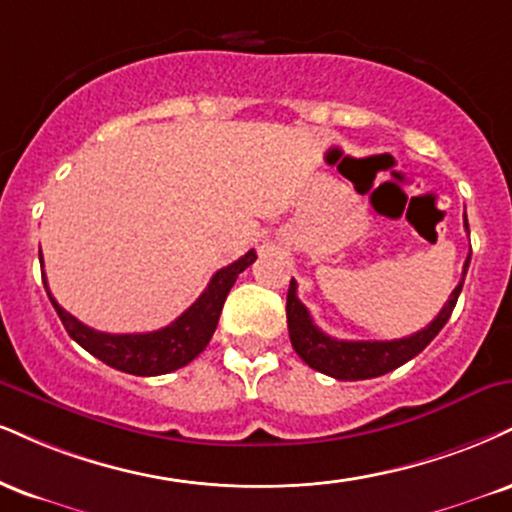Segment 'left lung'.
I'll return each mask as SVG.
<instances>
[{"label":"left lung","instance_id":"obj_1","mask_svg":"<svg viewBox=\"0 0 512 512\" xmlns=\"http://www.w3.org/2000/svg\"><path fill=\"white\" fill-rule=\"evenodd\" d=\"M465 229H467V217H465ZM470 231V229H467ZM470 257L467 255L465 267H463V279L458 286L453 288L451 298L443 305V310L436 315L434 322L424 326L417 334L396 338V341H338V338L326 336L319 326L312 322L307 307L298 300V283L291 279V288L286 295V317H288V336L295 353L305 360V365H310L317 372L326 374V377H334L341 381H360V379H372L381 377V374L391 372L405 362L412 360L415 355H420L429 343L434 341V336L446 326L448 317H451L455 303H458V295L463 291V281L470 267Z\"/></svg>","mask_w":512,"mask_h":512}]
</instances>
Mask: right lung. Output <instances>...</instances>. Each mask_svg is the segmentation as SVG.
Segmentation results:
<instances>
[{
    "mask_svg": "<svg viewBox=\"0 0 512 512\" xmlns=\"http://www.w3.org/2000/svg\"><path fill=\"white\" fill-rule=\"evenodd\" d=\"M255 260V250H250L240 260L231 262L229 267L219 269L207 283L205 293L181 317L164 329L147 331V334H104V331L90 329L52 298L45 276H42V281H45L47 295L61 324L78 346H83L90 355H95L104 365L119 369V372L135 374V377H157V374H169L178 367H186L190 360H195L207 348L209 338L219 324L226 295L236 283L238 274L245 272Z\"/></svg>",
    "mask_w": 512,
    "mask_h": 512,
    "instance_id": "obj_1",
    "label": "right lung"
}]
</instances>
